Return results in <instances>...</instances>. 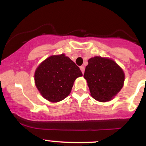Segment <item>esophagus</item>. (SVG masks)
Masks as SVG:
<instances>
[{
  "mask_svg": "<svg viewBox=\"0 0 146 146\" xmlns=\"http://www.w3.org/2000/svg\"><path fill=\"white\" fill-rule=\"evenodd\" d=\"M80 70H81L82 73L83 74H84V70H85L84 66H80Z\"/></svg>",
  "mask_w": 146,
  "mask_h": 146,
  "instance_id": "esophagus-1",
  "label": "esophagus"
}]
</instances>
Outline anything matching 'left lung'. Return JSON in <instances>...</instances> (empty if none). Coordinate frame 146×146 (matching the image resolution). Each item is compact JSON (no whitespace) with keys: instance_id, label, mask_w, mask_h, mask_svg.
Here are the masks:
<instances>
[{"instance_id":"obj_1","label":"left lung","mask_w":146,"mask_h":146,"mask_svg":"<svg viewBox=\"0 0 146 146\" xmlns=\"http://www.w3.org/2000/svg\"><path fill=\"white\" fill-rule=\"evenodd\" d=\"M84 78L90 95L99 102H108L123 86L125 75L122 68L109 58L95 56L88 60Z\"/></svg>"}]
</instances>
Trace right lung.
Returning <instances> with one entry per match:
<instances>
[{
	"mask_svg": "<svg viewBox=\"0 0 146 146\" xmlns=\"http://www.w3.org/2000/svg\"><path fill=\"white\" fill-rule=\"evenodd\" d=\"M82 76L80 68L64 54L52 56L35 71L36 86L43 98L51 102L63 100L71 93L76 78Z\"/></svg>",
	"mask_w": 146,
	"mask_h": 146,
	"instance_id": "add662e5",
	"label": "right lung"
}]
</instances>
